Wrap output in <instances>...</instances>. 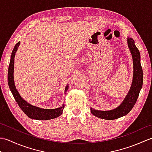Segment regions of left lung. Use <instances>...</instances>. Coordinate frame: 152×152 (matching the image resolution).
Wrapping results in <instances>:
<instances>
[{"instance_id":"obj_1","label":"left lung","mask_w":152,"mask_h":152,"mask_svg":"<svg viewBox=\"0 0 152 152\" xmlns=\"http://www.w3.org/2000/svg\"><path fill=\"white\" fill-rule=\"evenodd\" d=\"M127 41L133 63V76L131 86L124 101L118 107L110 110H97L91 108V114L99 118L112 120L127 115L134 106L142 87L143 72L140 64V51L135 46L133 38L127 37Z\"/></svg>"}]
</instances>
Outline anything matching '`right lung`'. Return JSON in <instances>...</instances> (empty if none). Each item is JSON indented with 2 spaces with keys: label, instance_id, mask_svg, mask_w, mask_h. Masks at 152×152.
<instances>
[{
  "label": "right lung",
  "instance_id": "add662e5",
  "mask_svg": "<svg viewBox=\"0 0 152 152\" xmlns=\"http://www.w3.org/2000/svg\"><path fill=\"white\" fill-rule=\"evenodd\" d=\"M19 44H20V42H18L15 44L14 49H13L8 72V83L9 88L10 89L15 100L23 112L31 119H37V120H49V119L59 117L63 113L64 106V104H63L61 107L53 109H46L38 107V106H35L30 104V103L25 101V99H23L21 95H19L17 89H16L14 80V58L15 53L18 51V48L19 46ZM68 89H69V85L67 84L65 87V89H64V93L65 94Z\"/></svg>",
  "mask_w": 152,
  "mask_h": 152
}]
</instances>
